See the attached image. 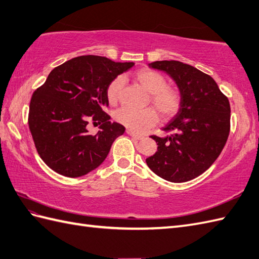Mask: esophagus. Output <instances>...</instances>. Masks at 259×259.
Segmentation results:
<instances>
[{
  "label": "esophagus",
  "instance_id": "1",
  "mask_svg": "<svg viewBox=\"0 0 259 259\" xmlns=\"http://www.w3.org/2000/svg\"><path fill=\"white\" fill-rule=\"evenodd\" d=\"M126 133H127L130 136L134 137L135 140H138V141L142 140V138H143V136H142V135H138V134H136L135 132H133V131H132V130H126Z\"/></svg>",
  "mask_w": 259,
  "mask_h": 259
}]
</instances>
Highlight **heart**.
Returning <instances> with one entry per match:
<instances>
[{
  "instance_id": "obj_1",
  "label": "heart",
  "mask_w": 259,
  "mask_h": 259,
  "mask_svg": "<svg viewBox=\"0 0 259 259\" xmlns=\"http://www.w3.org/2000/svg\"><path fill=\"white\" fill-rule=\"evenodd\" d=\"M135 80L145 90L150 93V101L163 119L171 118L177 114L181 106L180 93L167 87V79L160 72L149 68H142L134 73ZM123 87V78L113 80L106 90V97L111 104H115ZM115 119L134 132H143L156 124L158 116L154 109L135 110L124 106L115 113Z\"/></svg>"
}]
</instances>
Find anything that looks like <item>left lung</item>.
I'll return each mask as SVG.
<instances>
[{
    "label": "left lung",
    "instance_id": "8db88e82",
    "mask_svg": "<svg viewBox=\"0 0 259 259\" xmlns=\"http://www.w3.org/2000/svg\"><path fill=\"white\" fill-rule=\"evenodd\" d=\"M149 67L165 71L177 83L181 106L165 127L174 134L150 136L158 148L146 159L147 166L170 182H186L211 167L230 134L231 108L212 77L176 60H161Z\"/></svg>",
    "mask_w": 259,
    "mask_h": 259
}]
</instances>
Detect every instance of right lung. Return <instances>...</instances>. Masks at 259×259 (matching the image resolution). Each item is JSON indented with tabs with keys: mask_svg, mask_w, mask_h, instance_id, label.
<instances>
[{
	"mask_svg": "<svg viewBox=\"0 0 259 259\" xmlns=\"http://www.w3.org/2000/svg\"><path fill=\"white\" fill-rule=\"evenodd\" d=\"M134 66L105 57L80 56L53 69L29 104L28 125L37 151L57 174L78 178L98 168L125 127L110 122L106 90L111 82ZM90 119L102 122L96 136Z\"/></svg>",
	"mask_w": 259,
	"mask_h": 259,
	"instance_id": "add662e5",
	"label": "right lung"
}]
</instances>
